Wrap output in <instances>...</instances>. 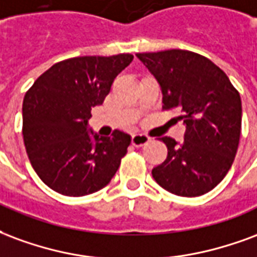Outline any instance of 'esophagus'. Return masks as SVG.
Returning <instances> with one entry per match:
<instances>
[{
  "label": "esophagus",
  "mask_w": 257,
  "mask_h": 257,
  "mask_svg": "<svg viewBox=\"0 0 257 257\" xmlns=\"http://www.w3.org/2000/svg\"><path fill=\"white\" fill-rule=\"evenodd\" d=\"M149 141H151V137L147 136V134H134L131 138V144L137 148L147 145Z\"/></svg>",
  "instance_id": "esophagus-1"
}]
</instances>
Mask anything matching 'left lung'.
<instances>
[{
  "instance_id": "8db88e82",
  "label": "left lung",
  "mask_w": 257,
  "mask_h": 257,
  "mask_svg": "<svg viewBox=\"0 0 257 257\" xmlns=\"http://www.w3.org/2000/svg\"><path fill=\"white\" fill-rule=\"evenodd\" d=\"M156 78L163 109L179 108L186 124L185 138L160 141L167 159L152 170L163 189L183 197L205 194L231 168L241 134V97L218 65L201 54L171 49L137 53Z\"/></svg>"
}]
</instances>
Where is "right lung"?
<instances>
[{"mask_svg":"<svg viewBox=\"0 0 257 257\" xmlns=\"http://www.w3.org/2000/svg\"><path fill=\"white\" fill-rule=\"evenodd\" d=\"M134 59L83 56L52 65L23 100V140L30 163L54 192L80 197L105 188L127 153L131 137L87 131L91 108L101 105L112 83Z\"/></svg>","mask_w":257,"mask_h":257,"instance_id":"obj_1","label":"right lung"}]
</instances>
